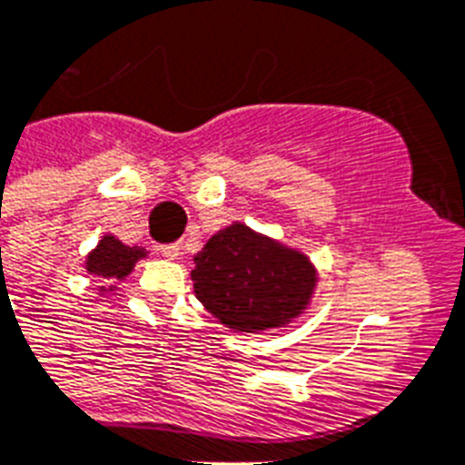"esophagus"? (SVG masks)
I'll return each mask as SVG.
<instances>
[{
    "instance_id": "1",
    "label": "esophagus",
    "mask_w": 465,
    "mask_h": 465,
    "mask_svg": "<svg viewBox=\"0 0 465 465\" xmlns=\"http://www.w3.org/2000/svg\"><path fill=\"white\" fill-rule=\"evenodd\" d=\"M162 253H164V256L169 261H178V259H181V256H183V244H181V242L166 244V247H162Z\"/></svg>"
}]
</instances>
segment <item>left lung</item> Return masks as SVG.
I'll use <instances>...</instances> for the list:
<instances>
[{
    "label": "left lung",
    "mask_w": 465,
    "mask_h": 465,
    "mask_svg": "<svg viewBox=\"0 0 465 465\" xmlns=\"http://www.w3.org/2000/svg\"><path fill=\"white\" fill-rule=\"evenodd\" d=\"M194 296L228 331L261 334L296 322L312 303L315 263L242 221H232L194 253Z\"/></svg>",
    "instance_id": "8db88e82"
}]
</instances>
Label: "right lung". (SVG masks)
Masks as SVG:
<instances>
[{
	"instance_id": "1",
	"label": "right lung",
	"mask_w": 465,
	"mask_h": 465,
	"mask_svg": "<svg viewBox=\"0 0 465 465\" xmlns=\"http://www.w3.org/2000/svg\"><path fill=\"white\" fill-rule=\"evenodd\" d=\"M148 256L150 252L145 247H138V244L129 247L113 232H105L98 240L96 247L84 256V271L103 282L98 287V296L108 299V296L117 293V284L134 272L138 261L148 259Z\"/></svg>"
}]
</instances>
